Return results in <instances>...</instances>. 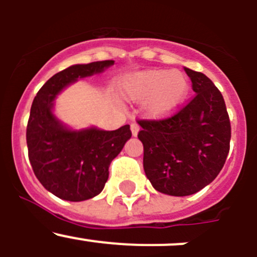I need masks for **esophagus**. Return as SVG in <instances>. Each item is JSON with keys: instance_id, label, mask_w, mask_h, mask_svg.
Masks as SVG:
<instances>
[{"instance_id": "1", "label": "esophagus", "mask_w": 257, "mask_h": 257, "mask_svg": "<svg viewBox=\"0 0 257 257\" xmlns=\"http://www.w3.org/2000/svg\"><path fill=\"white\" fill-rule=\"evenodd\" d=\"M131 131H132V134H133V137H137L139 133V125L137 123H133L131 125Z\"/></svg>"}]
</instances>
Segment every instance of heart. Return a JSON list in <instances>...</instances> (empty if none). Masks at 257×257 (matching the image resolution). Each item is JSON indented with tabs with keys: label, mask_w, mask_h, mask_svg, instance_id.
<instances>
[{
	"label": "heart",
	"mask_w": 257,
	"mask_h": 257,
	"mask_svg": "<svg viewBox=\"0 0 257 257\" xmlns=\"http://www.w3.org/2000/svg\"><path fill=\"white\" fill-rule=\"evenodd\" d=\"M120 89L126 99L145 100V110L149 116L165 119L177 114L185 104L190 83L180 71L144 69L124 77Z\"/></svg>",
	"instance_id": "obj_1"
}]
</instances>
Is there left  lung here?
Returning <instances> with one entry per match:
<instances>
[{
    "mask_svg": "<svg viewBox=\"0 0 257 257\" xmlns=\"http://www.w3.org/2000/svg\"><path fill=\"white\" fill-rule=\"evenodd\" d=\"M184 69L195 97L170 118L138 121L145 175L155 190L172 196L191 195L209 185L224 167L231 138L220 90L204 73Z\"/></svg>",
    "mask_w": 257,
    "mask_h": 257,
    "instance_id": "left-lung-1",
    "label": "left lung"
}]
</instances>
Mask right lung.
Segmentation results:
<instances>
[{
    "instance_id": "1",
    "label": "right lung",
    "mask_w": 257,
    "mask_h": 257,
    "mask_svg": "<svg viewBox=\"0 0 257 257\" xmlns=\"http://www.w3.org/2000/svg\"><path fill=\"white\" fill-rule=\"evenodd\" d=\"M114 61L73 64L51 77L38 90L27 124L28 158L40 183L57 198L83 201L100 194L109 165L131 139L129 125L116 131L73 129L54 114V99L80 78L103 73Z\"/></svg>"
}]
</instances>
